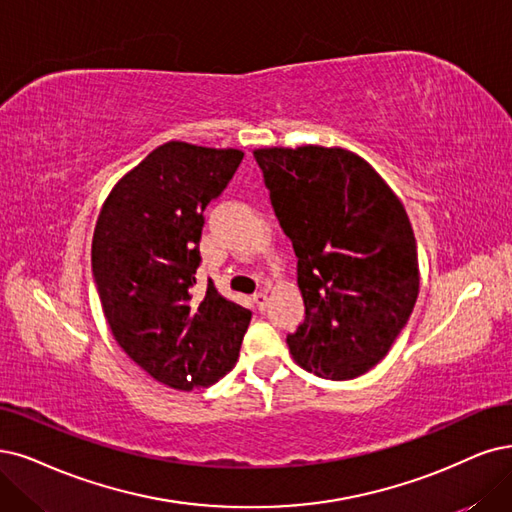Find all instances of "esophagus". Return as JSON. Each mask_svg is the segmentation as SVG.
<instances>
[{
	"instance_id": "esophagus-1",
	"label": "esophagus",
	"mask_w": 512,
	"mask_h": 512,
	"mask_svg": "<svg viewBox=\"0 0 512 512\" xmlns=\"http://www.w3.org/2000/svg\"><path fill=\"white\" fill-rule=\"evenodd\" d=\"M253 301H255V306H257L259 310H266V306H268V293H266V291L255 293V295H253Z\"/></svg>"
}]
</instances>
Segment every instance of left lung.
<instances>
[{"label":"left lung","instance_id":"1","mask_svg":"<svg viewBox=\"0 0 512 512\" xmlns=\"http://www.w3.org/2000/svg\"><path fill=\"white\" fill-rule=\"evenodd\" d=\"M253 156L297 255L306 320L287 337L293 361L325 380H354L388 354L420 293L405 206L344 147H261Z\"/></svg>","mask_w":512,"mask_h":512}]
</instances>
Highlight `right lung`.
<instances>
[{"label": "right lung", "mask_w": 512, "mask_h": 512, "mask_svg": "<svg viewBox=\"0 0 512 512\" xmlns=\"http://www.w3.org/2000/svg\"><path fill=\"white\" fill-rule=\"evenodd\" d=\"M240 149L168 141L113 185L92 236V274L120 348L156 382L206 388L232 371L251 310L213 280L194 291L204 208L234 177Z\"/></svg>", "instance_id": "1"}]
</instances>
